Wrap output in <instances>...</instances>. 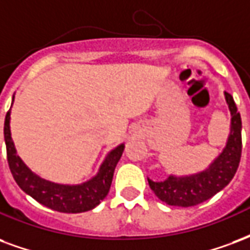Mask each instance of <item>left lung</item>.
<instances>
[{
  "instance_id": "left-lung-1",
  "label": "left lung",
  "mask_w": 250,
  "mask_h": 250,
  "mask_svg": "<svg viewBox=\"0 0 250 250\" xmlns=\"http://www.w3.org/2000/svg\"><path fill=\"white\" fill-rule=\"evenodd\" d=\"M232 122L228 143L220 156L205 171L191 176H169L166 182H152L148 179L151 189L159 199L168 205L175 207H193L208 200L212 196L227 187L237 171L243 142H241V116L233 97L225 92Z\"/></svg>"
}]
</instances>
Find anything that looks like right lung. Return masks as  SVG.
I'll return each mask as SVG.
<instances>
[{"label":"right lung","instance_id":"1","mask_svg":"<svg viewBox=\"0 0 250 250\" xmlns=\"http://www.w3.org/2000/svg\"><path fill=\"white\" fill-rule=\"evenodd\" d=\"M9 123H10V110L7 111L5 116L3 136L6 144L9 168L14 180L22 191L26 192L34 200L50 209L63 212V213H81V212L91 210L92 208L101 204V201L110 191L114 171L123 153L125 144H120L119 147L112 149L107 155L106 160L99 168L98 175L92 177L91 180L79 186H62L41 179L23 164L14 148Z\"/></svg>","mask_w":250,"mask_h":250}]
</instances>
